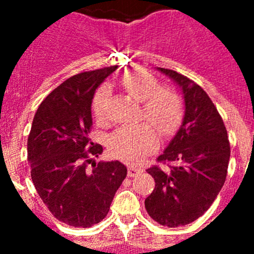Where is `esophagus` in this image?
I'll return each instance as SVG.
<instances>
[{
	"label": "esophagus",
	"instance_id": "obj_1",
	"mask_svg": "<svg viewBox=\"0 0 254 254\" xmlns=\"http://www.w3.org/2000/svg\"><path fill=\"white\" fill-rule=\"evenodd\" d=\"M140 172H141V168L134 167V165L128 167V177H136Z\"/></svg>",
	"mask_w": 254,
	"mask_h": 254
}]
</instances>
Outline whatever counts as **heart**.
Listing matches in <instances>:
<instances>
[{
	"instance_id": "1",
	"label": "heart",
	"mask_w": 254,
	"mask_h": 254,
	"mask_svg": "<svg viewBox=\"0 0 254 254\" xmlns=\"http://www.w3.org/2000/svg\"><path fill=\"white\" fill-rule=\"evenodd\" d=\"M120 82L129 95L142 102L141 120L151 122L164 136L176 131L183 118V102L176 90L160 87L156 77L143 69H132L123 73ZM109 96L111 89L108 85L100 86L94 95L91 108L98 122L108 121ZM152 125L142 122L117 128L109 138V151L128 163H140L159 145V134Z\"/></svg>"
}]
</instances>
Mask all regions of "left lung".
I'll return each instance as SVG.
<instances>
[{
    "mask_svg": "<svg viewBox=\"0 0 254 254\" xmlns=\"http://www.w3.org/2000/svg\"><path fill=\"white\" fill-rule=\"evenodd\" d=\"M183 91L185 120L165 151L146 172L155 188L145 199L151 219L168 228L193 223L210 208L225 183L230 142L225 125L210 96L177 71L159 67Z\"/></svg>",
    "mask_w": 254,
    "mask_h": 254,
    "instance_id": "8db88e82",
    "label": "left lung"
}]
</instances>
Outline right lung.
Instances as JSON below:
<instances>
[{
    "instance_id": "right-lung-1",
    "label": "right lung",
    "mask_w": 254,
    "mask_h": 254,
    "mask_svg": "<svg viewBox=\"0 0 254 254\" xmlns=\"http://www.w3.org/2000/svg\"><path fill=\"white\" fill-rule=\"evenodd\" d=\"M117 66L71 76L38 108L28 137L30 176L52 215L75 228H90L108 215L127 176L120 161L89 164L103 152L89 138L96 87Z\"/></svg>"
}]
</instances>
